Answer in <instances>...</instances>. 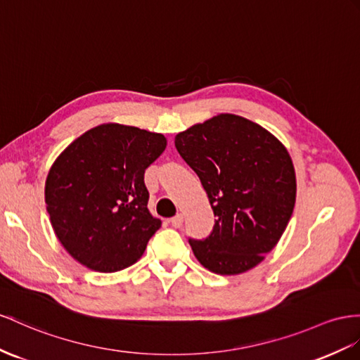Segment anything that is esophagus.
Wrapping results in <instances>:
<instances>
[{
	"label": "esophagus",
	"instance_id": "1",
	"mask_svg": "<svg viewBox=\"0 0 360 360\" xmlns=\"http://www.w3.org/2000/svg\"><path fill=\"white\" fill-rule=\"evenodd\" d=\"M182 222H184V216L182 214H176V216H173L170 219V224H172L173 228H179L182 225Z\"/></svg>",
	"mask_w": 360,
	"mask_h": 360
}]
</instances>
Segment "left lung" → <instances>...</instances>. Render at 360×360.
I'll use <instances>...</instances> for the list:
<instances>
[{"mask_svg":"<svg viewBox=\"0 0 360 360\" xmlns=\"http://www.w3.org/2000/svg\"><path fill=\"white\" fill-rule=\"evenodd\" d=\"M217 217L211 234L188 238L199 263L220 275L252 269L288 226L297 196L285 147L257 123L220 114L174 136Z\"/></svg>","mask_w":360,"mask_h":360,"instance_id":"left-lung-1","label":"left lung"}]
</instances>
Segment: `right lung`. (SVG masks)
I'll use <instances>...</instances> for the list:
<instances>
[{
    "mask_svg": "<svg viewBox=\"0 0 360 360\" xmlns=\"http://www.w3.org/2000/svg\"><path fill=\"white\" fill-rule=\"evenodd\" d=\"M164 135L117 123L89 129L51 165L45 204L72 259L117 272L143 255L161 220L147 208L144 172L164 152Z\"/></svg>",
    "mask_w": 360,
    "mask_h": 360,
    "instance_id": "add662e5",
    "label": "right lung"
}]
</instances>
